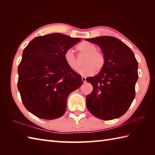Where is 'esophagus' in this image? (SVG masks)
I'll return each mask as SVG.
<instances>
[{"label":"esophagus","instance_id":"esophagus-1","mask_svg":"<svg viewBox=\"0 0 155 155\" xmlns=\"http://www.w3.org/2000/svg\"><path fill=\"white\" fill-rule=\"evenodd\" d=\"M82 81H83V83H86V78H85L84 77H82Z\"/></svg>","mask_w":155,"mask_h":155}]
</instances>
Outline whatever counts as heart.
Returning a JSON list of instances; mask_svg holds the SVG:
<instances>
[{"label":"heart","instance_id":"b5f03b06","mask_svg":"<svg viewBox=\"0 0 155 155\" xmlns=\"http://www.w3.org/2000/svg\"><path fill=\"white\" fill-rule=\"evenodd\" d=\"M79 55H86L83 60L85 65L79 71V73L84 76L93 75L95 72L101 71L106 64V58L103 52L97 51L96 45L89 42H82L77 47ZM66 63L72 71H77L81 67V62L76 57L71 49L65 52L64 55Z\"/></svg>","mask_w":155,"mask_h":155}]
</instances>
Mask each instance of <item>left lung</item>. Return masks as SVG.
Wrapping results in <instances>:
<instances>
[{
  "mask_svg": "<svg viewBox=\"0 0 155 155\" xmlns=\"http://www.w3.org/2000/svg\"><path fill=\"white\" fill-rule=\"evenodd\" d=\"M86 41L99 46L106 58L103 70L87 78L93 87L86 97L87 109L102 120L119 118L135 97L138 62L130 48L117 38L103 36Z\"/></svg>",
  "mask_w": 155,
  "mask_h": 155,
  "instance_id": "obj_1",
  "label": "left lung"
}]
</instances>
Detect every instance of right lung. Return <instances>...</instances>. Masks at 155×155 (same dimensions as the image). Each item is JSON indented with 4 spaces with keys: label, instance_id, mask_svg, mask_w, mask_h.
Returning a JSON list of instances; mask_svg holds the SVG:
<instances>
[{
    "label": "right lung",
    "instance_id": "right-lung-1",
    "mask_svg": "<svg viewBox=\"0 0 155 155\" xmlns=\"http://www.w3.org/2000/svg\"><path fill=\"white\" fill-rule=\"evenodd\" d=\"M79 38L53 33L32 40L22 52L18 67L17 87L27 109L42 119L62 117L69 94L83 82L64 61L65 52Z\"/></svg>",
    "mask_w": 155,
    "mask_h": 155
}]
</instances>
